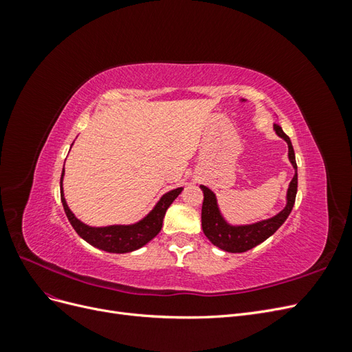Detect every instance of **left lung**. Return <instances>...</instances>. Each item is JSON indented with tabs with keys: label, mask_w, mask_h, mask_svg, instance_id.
Returning <instances> with one entry per match:
<instances>
[{
	"label": "left lung",
	"mask_w": 352,
	"mask_h": 352,
	"mask_svg": "<svg viewBox=\"0 0 352 352\" xmlns=\"http://www.w3.org/2000/svg\"><path fill=\"white\" fill-rule=\"evenodd\" d=\"M274 131L286 141L287 148H289V160L295 168V176L291 180L289 189H287V204L278 216H274L269 220H263L260 223H255V225L230 226L220 216L216 195L212 194L207 186H201L202 192H204V201H202L201 210L202 230H204V235L211 241V243L216 245L220 250H225L228 252H245L254 247H257L258 243L272 236L273 233L283 225L287 216L291 214L298 189L295 153L289 136L282 131V127L279 124H274Z\"/></svg>",
	"instance_id": "left-lung-1"
}]
</instances>
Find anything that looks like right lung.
Segmentation results:
<instances>
[{
  "label": "right lung",
  "mask_w": 352,
  "mask_h": 352,
  "mask_svg": "<svg viewBox=\"0 0 352 352\" xmlns=\"http://www.w3.org/2000/svg\"><path fill=\"white\" fill-rule=\"evenodd\" d=\"M63 175H65V168H63L61 179H60V195H61L63 207H65V211H66V216L73 229L78 232V235L80 238H83L88 243L94 245V247L107 252H117V254L135 251L138 248L144 247V245L146 242H150L154 236H157L158 232L162 230L163 219L167 208L184 189V188H177L163 195V198L158 201V204L150 214L140 223H136V225L89 228L74 217V214L67 207L66 199L63 197Z\"/></svg>",
  "instance_id": "add662e5"
}]
</instances>
